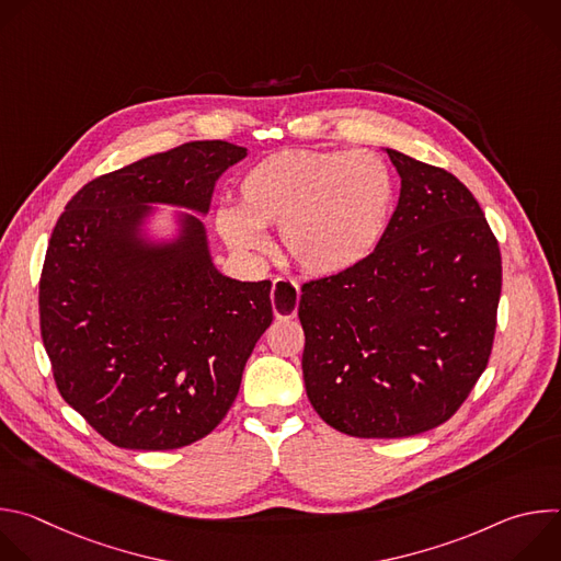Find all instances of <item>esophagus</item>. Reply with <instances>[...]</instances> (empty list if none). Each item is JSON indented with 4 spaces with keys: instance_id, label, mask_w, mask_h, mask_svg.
<instances>
[{
    "instance_id": "obj_1",
    "label": "esophagus",
    "mask_w": 561,
    "mask_h": 561,
    "mask_svg": "<svg viewBox=\"0 0 561 561\" xmlns=\"http://www.w3.org/2000/svg\"><path fill=\"white\" fill-rule=\"evenodd\" d=\"M273 312L277 319H293L299 306V286L286 277H277L273 282Z\"/></svg>"
}]
</instances>
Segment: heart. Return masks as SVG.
<instances>
[{
    "label": "heart",
    "mask_w": 561,
    "mask_h": 561,
    "mask_svg": "<svg viewBox=\"0 0 561 561\" xmlns=\"http://www.w3.org/2000/svg\"><path fill=\"white\" fill-rule=\"evenodd\" d=\"M392 195L390 169L375 152L288 148L244 173L239 210H219L217 228L232 249L255 251L260 228L279 226L282 249L301 271L335 275L373 253Z\"/></svg>",
    "instance_id": "1"
}]
</instances>
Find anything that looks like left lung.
Wrapping results in <instances>:
<instances>
[{
	"label": "left lung",
	"mask_w": 561,
	"mask_h": 561,
	"mask_svg": "<svg viewBox=\"0 0 561 561\" xmlns=\"http://www.w3.org/2000/svg\"><path fill=\"white\" fill-rule=\"evenodd\" d=\"M402 178L375 251L301 286L306 394L335 431L394 439L448 422L489 366L502 255L448 171L386 148Z\"/></svg>",
	"instance_id": "8db88e82"
}]
</instances>
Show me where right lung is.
I'll return each instance as SVG.
<instances>
[{"label":"right lung","mask_w":561,"mask_h":561,"mask_svg":"<svg viewBox=\"0 0 561 561\" xmlns=\"http://www.w3.org/2000/svg\"><path fill=\"white\" fill-rule=\"evenodd\" d=\"M244 146L186 141L79 188L59 215L39 277V331L66 404L106 442L173 450L228 413L273 322L271 282L215 271L191 217L173 249L141 251L148 202L206 210Z\"/></svg>","instance_id":"obj_1"}]
</instances>
